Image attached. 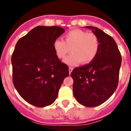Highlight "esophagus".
I'll use <instances>...</instances> for the list:
<instances>
[{"label":"esophagus","mask_w":131,"mask_h":131,"mask_svg":"<svg viewBox=\"0 0 131 131\" xmlns=\"http://www.w3.org/2000/svg\"><path fill=\"white\" fill-rule=\"evenodd\" d=\"M72 70H73V68H72V67H69V73L71 74L72 73Z\"/></svg>","instance_id":"obj_1"}]
</instances>
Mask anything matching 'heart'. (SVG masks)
Masks as SVG:
<instances>
[{
    "label": "heart",
    "instance_id": "heart-1",
    "mask_svg": "<svg viewBox=\"0 0 131 131\" xmlns=\"http://www.w3.org/2000/svg\"><path fill=\"white\" fill-rule=\"evenodd\" d=\"M64 40H55L53 47L59 59H64L71 49L72 54L64 59V63L68 65H76L80 62L88 64L96 58L98 52L100 42L93 33L74 29L64 34Z\"/></svg>",
    "mask_w": 131,
    "mask_h": 131
}]
</instances>
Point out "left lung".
<instances>
[{
    "label": "left lung",
    "mask_w": 131,
    "mask_h": 131,
    "mask_svg": "<svg viewBox=\"0 0 131 131\" xmlns=\"http://www.w3.org/2000/svg\"><path fill=\"white\" fill-rule=\"evenodd\" d=\"M85 27L91 29L98 38L100 48L92 61L75 68L71 76L77 101L85 106L94 107L105 102L117 89L122 58L112 37L98 28Z\"/></svg>",
    "instance_id": "1"
}]
</instances>
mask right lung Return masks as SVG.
I'll return each instance as SVG.
<instances>
[{
    "mask_svg": "<svg viewBox=\"0 0 131 131\" xmlns=\"http://www.w3.org/2000/svg\"><path fill=\"white\" fill-rule=\"evenodd\" d=\"M65 30L59 26H38L17 42L11 58L13 84L31 105L44 107L57 98L68 67L58 59L53 43Z\"/></svg>",
    "mask_w": 131,
    "mask_h": 131,
    "instance_id": "right-lung-1",
    "label": "right lung"
}]
</instances>
